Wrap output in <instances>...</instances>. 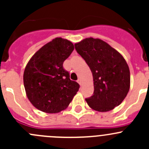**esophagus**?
Listing matches in <instances>:
<instances>
[{"mask_svg": "<svg viewBox=\"0 0 149 149\" xmlns=\"http://www.w3.org/2000/svg\"><path fill=\"white\" fill-rule=\"evenodd\" d=\"M77 82H78V83H79V84H80V85H81H81H82V81H81V79H78Z\"/></svg>", "mask_w": 149, "mask_h": 149, "instance_id": "1", "label": "esophagus"}]
</instances>
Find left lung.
Instances as JSON below:
<instances>
[{
	"instance_id": "1",
	"label": "left lung",
	"mask_w": 149,
	"mask_h": 149,
	"mask_svg": "<svg viewBox=\"0 0 149 149\" xmlns=\"http://www.w3.org/2000/svg\"><path fill=\"white\" fill-rule=\"evenodd\" d=\"M75 48L92 73L94 90L86 99L88 106L104 112L120 104L130 86V70L123 55L103 40L92 37L76 43Z\"/></svg>"
}]
</instances>
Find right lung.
<instances>
[{
	"instance_id": "right-lung-1",
	"label": "right lung",
	"mask_w": 149,
	"mask_h": 149,
	"mask_svg": "<svg viewBox=\"0 0 149 149\" xmlns=\"http://www.w3.org/2000/svg\"><path fill=\"white\" fill-rule=\"evenodd\" d=\"M74 49L73 43L56 37L34 54L24 72V85L28 100L46 113H58L68 107L79 89L70 79L63 62Z\"/></svg>"
}]
</instances>
